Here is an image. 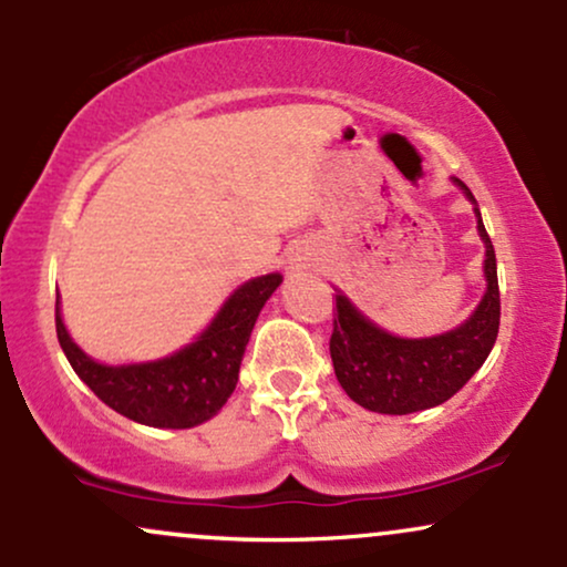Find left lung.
Listing matches in <instances>:
<instances>
[{
    "instance_id": "left-lung-1",
    "label": "left lung",
    "mask_w": 567,
    "mask_h": 567,
    "mask_svg": "<svg viewBox=\"0 0 567 567\" xmlns=\"http://www.w3.org/2000/svg\"><path fill=\"white\" fill-rule=\"evenodd\" d=\"M458 186L474 202L470 188L461 181ZM474 213L485 243L487 290L461 328L434 338H396L365 320L347 296H336L330 357L338 383L357 405L386 415H408L442 405L483 368L498 336L501 296L496 250L477 207Z\"/></svg>"
}]
</instances>
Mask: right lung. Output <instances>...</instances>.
<instances>
[{"label": "right lung", "mask_w": 567, "mask_h": 567, "mask_svg": "<svg viewBox=\"0 0 567 567\" xmlns=\"http://www.w3.org/2000/svg\"><path fill=\"white\" fill-rule=\"evenodd\" d=\"M282 277L266 275L234 290L210 328L192 347L143 365L109 368L71 341L55 303V333L74 373L93 394L130 421L159 429H188L213 419L239 381V365L258 311Z\"/></svg>", "instance_id": "right-lung-1"}]
</instances>
